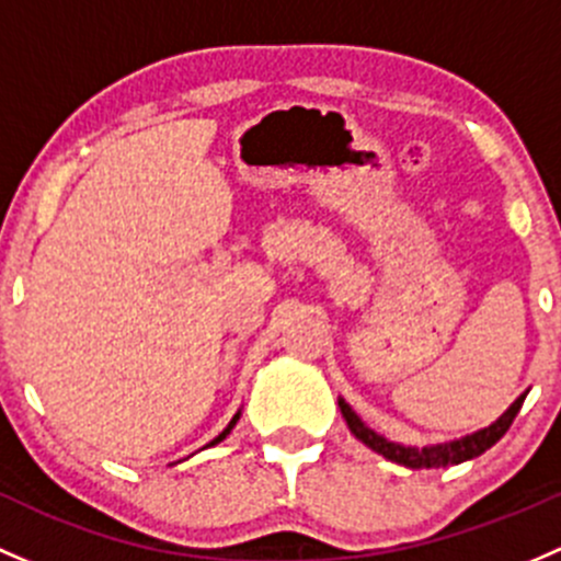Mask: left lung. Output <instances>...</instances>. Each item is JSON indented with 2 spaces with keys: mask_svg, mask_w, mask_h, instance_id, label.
<instances>
[{
  "mask_svg": "<svg viewBox=\"0 0 561 561\" xmlns=\"http://www.w3.org/2000/svg\"><path fill=\"white\" fill-rule=\"evenodd\" d=\"M524 397H527V394L518 397V400L513 402V405L507 408L505 413H502L492 426H486V430H478V432H472V435L459 437V440L440 443V446H424V448L400 446V443L386 440L383 435H378V432L369 430L365 421H362L359 415L351 410L348 402L337 400V405H340V413H343L345 424H348V430L354 432V435L359 437V440L365 443L367 448H373L375 454L386 456V459L397 461V465H405V467H410V470H421V467H426V470H430V467L461 465V461L476 459V456L489 451V448H492L494 443L500 440V437L505 435L507 430H511L513 419H516V413L524 405Z\"/></svg>",
  "mask_w": 561,
  "mask_h": 561,
  "instance_id": "8db88e82",
  "label": "left lung"
}]
</instances>
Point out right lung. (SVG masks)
Listing matches in <instances>:
<instances>
[{"instance_id":"1","label":"right lung","mask_w":561,"mask_h":561,"mask_svg":"<svg viewBox=\"0 0 561 561\" xmlns=\"http://www.w3.org/2000/svg\"><path fill=\"white\" fill-rule=\"evenodd\" d=\"M238 419H240V410H238V413H234V419H232V421H229V426H227V430H224V432H221V435H218V437H216V440H213V443H207V446H216V443H221V440H224V437H227V435H229V432H232V426H234V424H238Z\"/></svg>"}]
</instances>
